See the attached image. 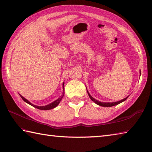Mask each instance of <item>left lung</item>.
<instances>
[{"instance_id": "8db88e82", "label": "left lung", "mask_w": 152, "mask_h": 152, "mask_svg": "<svg viewBox=\"0 0 152 152\" xmlns=\"http://www.w3.org/2000/svg\"><path fill=\"white\" fill-rule=\"evenodd\" d=\"M140 74H141V72H140ZM87 92H88V95H89V98L91 99V101H93L95 103H96V104H98V105L101 106H104V107H111V106L117 105V104H120L121 102L125 101V100L127 99L128 98V96H127V97H126V98L121 100V101H117V102H103L99 101H97V100H96L95 99L93 98V96L89 94V91H88V90H87Z\"/></svg>"}]
</instances>
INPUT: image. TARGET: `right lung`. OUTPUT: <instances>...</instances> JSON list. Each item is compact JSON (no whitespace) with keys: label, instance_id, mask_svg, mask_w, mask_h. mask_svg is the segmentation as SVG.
<instances>
[{"label":"right lung","instance_id":"right-lung-1","mask_svg":"<svg viewBox=\"0 0 152 152\" xmlns=\"http://www.w3.org/2000/svg\"><path fill=\"white\" fill-rule=\"evenodd\" d=\"M64 82H63V93H62V95H61V96H60L59 98H58L57 100H56V101L52 102H51L50 104H47V105H46V106H37V105H34V104H32V103H31V102L28 101L27 99L24 98L23 96L22 95H21L20 94H19V95H20L21 99H22L23 100V101H24L25 102H27V104H30V105H31V106H33V107L36 108H38V109H39V110H48L53 109V108H56V106H57L58 104H59V103H60L61 100H62V99H63V96H64Z\"/></svg>","mask_w":152,"mask_h":152}]
</instances>
